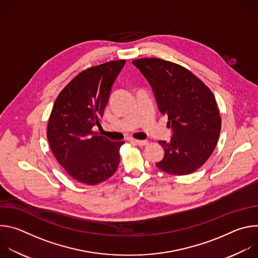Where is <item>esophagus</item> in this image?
I'll list each match as a JSON object with an SVG mask.
<instances>
[{
  "instance_id": "34e87169",
  "label": "esophagus",
  "mask_w": 258,
  "mask_h": 258,
  "mask_svg": "<svg viewBox=\"0 0 258 258\" xmlns=\"http://www.w3.org/2000/svg\"><path fill=\"white\" fill-rule=\"evenodd\" d=\"M135 143L139 146H146L147 144H148V141H146V140H135Z\"/></svg>"
}]
</instances>
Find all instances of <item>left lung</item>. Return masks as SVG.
Segmentation results:
<instances>
[{
	"mask_svg": "<svg viewBox=\"0 0 258 258\" xmlns=\"http://www.w3.org/2000/svg\"><path fill=\"white\" fill-rule=\"evenodd\" d=\"M149 82L160 112L172 128L170 142L159 141L165 151L157 167L172 175L190 174L200 168L215 149L222 118L210 89L181 65L159 59L133 61Z\"/></svg>",
	"mask_w": 258,
	"mask_h": 258,
	"instance_id": "1",
	"label": "left lung"
}]
</instances>
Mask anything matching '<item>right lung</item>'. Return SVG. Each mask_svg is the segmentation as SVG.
Listing matches in <instances>:
<instances>
[{"mask_svg": "<svg viewBox=\"0 0 258 258\" xmlns=\"http://www.w3.org/2000/svg\"><path fill=\"white\" fill-rule=\"evenodd\" d=\"M125 60L89 67L58 95L47 125L51 150L68 175L95 186L116 171L123 141L112 142L93 131L101 126L111 86Z\"/></svg>", "mask_w": 258, "mask_h": 258, "instance_id": "add662e5", "label": "right lung"}]
</instances>
